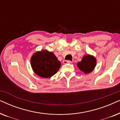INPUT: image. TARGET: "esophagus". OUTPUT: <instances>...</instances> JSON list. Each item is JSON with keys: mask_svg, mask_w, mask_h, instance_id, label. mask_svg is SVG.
<instances>
[{"mask_svg": "<svg viewBox=\"0 0 120 120\" xmlns=\"http://www.w3.org/2000/svg\"><path fill=\"white\" fill-rule=\"evenodd\" d=\"M72 62L70 61V60H64L63 63L64 64H67V63H71Z\"/></svg>", "mask_w": 120, "mask_h": 120, "instance_id": "esophagus-1", "label": "esophagus"}]
</instances>
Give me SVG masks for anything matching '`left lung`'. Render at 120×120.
Instances as JSON below:
<instances>
[{
    "instance_id": "8db88e82",
    "label": "left lung",
    "mask_w": 120,
    "mask_h": 120,
    "mask_svg": "<svg viewBox=\"0 0 120 120\" xmlns=\"http://www.w3.org/2000/svg\"><path fill=\"white\" fill-rule=\"evenodd\" d=\"M78 68L85 74L90 73L93 71L96 65V60L93 56L89 55L85 56L81 61L78 63Z\"/></svg>"
}]
</instances>
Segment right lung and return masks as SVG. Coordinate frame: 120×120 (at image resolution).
Segmentation results:
<instances>
[{"label":"right lung","instance_id":"add662e5","mask_svg":"<svg viewBox=\"0 0 120 120\" xmlns=\"http://www.w3.org/2000/svg\"><path fill=\"white\" fill-rule=\"evenodd\" d=\"M31 66L36 74L44 78H49L57 73L60 67V62L52 52L44 50L32 56Z\"/></svg>","mask_w":120,"mask_h":120}]
</instances>
